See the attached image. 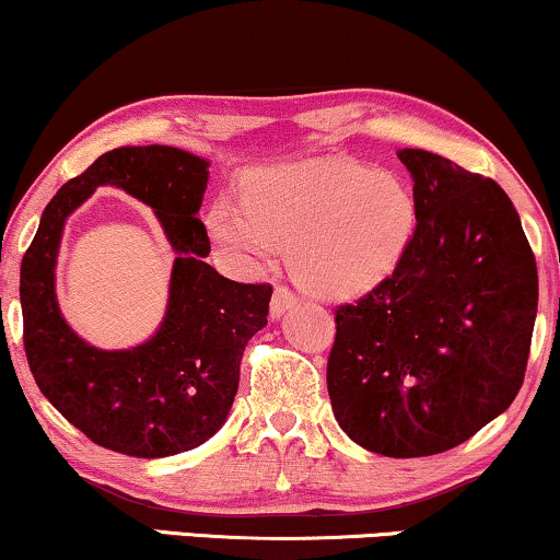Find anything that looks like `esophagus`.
Here are the masks:
<instances>
[{
    "label": "esophagus",
    "mask_w": 560,
    "mask_h": 560,
    "mask_svg": "<svg viewBox=\"0 0 560 560\" xmlns=\"http://www.w3.org/2000/svg\"><path fill=\"white\" fill-rule=\"evenodd\" d=\"M295 301L299 299H295V293L291 291V288L278 285L272 293V303H269V316H272V319H280L288 308L295 306Z\"/></svg>",
    "instance_id": "34e87169"
}]
</instances>
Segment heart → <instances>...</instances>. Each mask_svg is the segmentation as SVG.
<instances>
[{"instance_id": "heart-1", "label": "heart", "mask_w": 560, "mask_h": 560, "mask_svg": "<svg viewBox=\"0 0 560 560\" xmlns=\"http://www.w3.org/2000/svg\"><path fill=\"white\" fill-rule=\"evenodd\" d=\"M418 223V202L389 171L332 161L269 165L241 184V210L218 199L205 231L228 259L257 267L288 248V267L303 291L353 299L378 285Z\"/></svg>"}]
</instances>
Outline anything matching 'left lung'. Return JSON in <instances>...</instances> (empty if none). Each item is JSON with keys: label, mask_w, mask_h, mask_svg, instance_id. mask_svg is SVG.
<instances>
[{"label": "left lung", "mask_w": 560, "mask_h": 560, "mask_svg": "<svg viewBox=\"0 0 560 560\" xmlns=\"http://www.w3.org/2000/svg\"><path fill=\"white\" fill-rule=\"evenodd\" d=\"M418 223L395 272L335 308L337 423L384 457L465 444L514 402L537 314V265L512 199L444 155L405 148Z\"/></svg>", "instance_id": "1"}]
</instances>
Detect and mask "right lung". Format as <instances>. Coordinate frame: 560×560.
<instances>
[{"label":"right lung","mask_w":560,"mask_h":560,"mask_svg":"<svg viewBox=\"0 0 560 560\" xmlns=\"http://www.w3.org/2000/svg\"><path fill=\"white\" fill-rule=\"evenodd\" d=\"M207 161L168 148H116L57 191L20 267L23 342L44 397L103 448L140 459L205 444L231 412L246 342L267 324L272 285L228 280L197 218ZM116 185L156 210L177 252L162 329L132 351H98L68 329L52 291L66 218Z\"/></svg>","instance_id":"obj_1"}]
</instances>
